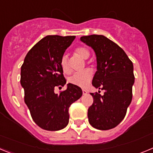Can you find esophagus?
<instances>
[{
  "mask_svg": "<svg viewBox=\"0 0 153 153\" xmlns=\"http://www.w3.org/2000/svg\"><path fill=\"white\" fill-rule=\"evenodd\" d=\"M88 93V92L86 91V90H83V95H86V94H87Z\"/></svg>",
  "mask_w": 153,
  "mask_h": 153,
  "instance_id": "1",
  "label": "esophagus"
}]
</instances>
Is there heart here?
<instances>
[{
    "label": "heart",
    "instance_id": "heart-1",
    "mask_svg": "<svg viewBox=\"0 0 153 153\" xmlns=\"http://www.w3.org/2000/svg\"><path fill=\"white\" fill-rule=\"evenodd\" d=\"M74 53L77 56L80 57L83 60L88 59L90 55V50L87 47L84 46H79L76 47L74 50ZM60 67L63 70V73L65 74H69L70 72V67L68 66V62H67V56L63 55L60 59ZM93 77V73L91 70L86 69L83 70L81 72H78L74 74L71 76L69 79V82L72 84L76 86H79V87H86L89 85L90 80Z\"/></svg>",
    "mask_w": 153,
    "mask_h": 153
}]
</instances>
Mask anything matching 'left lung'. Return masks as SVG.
Returning <instances> with one entry per match:
<instances>
[{
    "label": "left lung",
    "instance_id": "8db88e82",
    "mask_svg": "<svg viewBox=\"0 0 153 153\" xmlns=\"http://www.w3.org/2000/svg\"><path fill=\"white\" fill-rule=\"evenodd\" d=\"M80 40L97 55V70L92 84L105 90L102 96L90 93L93 103L88 109L89 123L100 130L113 129L123 120L132 101L133 64L120 46L103 35L83 36Z\"/></svg>",
    "mask_w": 153,
    "mask_h": 153
}]
</instances>
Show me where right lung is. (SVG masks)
<instances>
[{
	"label": "right lung",
	"mask_w": 153,
	"mask_h": 153,
	"mask_svg": "<svg viewBox=\"0 0 153 153\" xmlns=\"http://www.w3.org/2000/svg\"><path fill=\"white\" fill-rule=\"evenodd\" d=\"M75 36L49 35L29 51L21 66V84L24 102L31 117L41 129L57 131L69 123V107L83 94L80 87L68 83L67 89L56 94V87L67 80L60 67V59Z\"/></svg>",
	"instance_id": "1"
}]
</instances>
